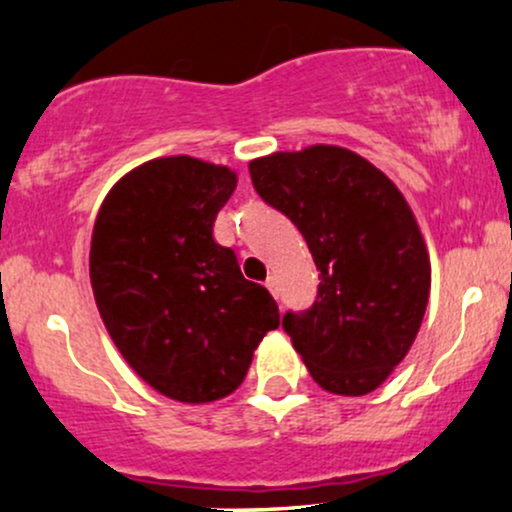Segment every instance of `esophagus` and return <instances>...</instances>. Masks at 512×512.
<instances>
[{"mask_svg":"<svg viewBox=\"0 0 512 512\" xmlns=\"http://www.w3.org/2000/svg\"><path fill=\"white\" fill-rule=\"evenodd\" d=\"M264 284H267V289L272 291L274 298H279V281H276V276H267V281H264Z\"/></svg>","mask_w":512,"mask_h":512,"instance_id":"esophagus-1","label":"esophagus"}]
</instances>
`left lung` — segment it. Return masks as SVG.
Wrapping results in <instances>:
<instances>
[{
    "instance_id": "obj_1",
    "label": "left lung",
    "mask_w": 512,
    "mask_h": 512,
    "mask_svg": "<svg viewBox=\"0 0 512 512\" xmlns=\"http://www.w3.org/2000/svg\"><path fill=\"white\" fill-rule=\"evenodd\" d=\"M269 207L289 216L320 269L317 298L281 320L322 390L368 395L407 356L424 320L431 262L407 199L342 146L250 161Z\"/></svg>"
}]
</instances>
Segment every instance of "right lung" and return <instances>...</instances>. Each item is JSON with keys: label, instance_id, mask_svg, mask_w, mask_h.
Masks as SVG:
<instances>
[{"label": "right lung", "instance_id": "obj_1", "mask_svg": "<svg viewBox=\"0 0 512 512\" xmlns=\"http://www.w3.org/2000/svg\"><path fill=\"white\" fill-rule=\"evenodd\" d=\"M236 185L226 166L154 158L117 180L93 226L88 269L105 330L139 378L178 402L238 390L279 327L269 291L214 240Z\"/></svg>", "mask_w": 512, "mask_h": 512}]
</instances>
